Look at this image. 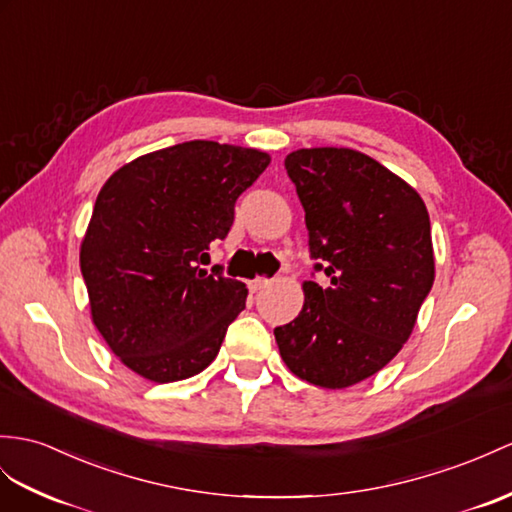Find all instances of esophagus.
<instances>
[{"label":"esophagus","instance_id":"1","mask_svg":"<svg viewBox=\"0 0 512 512\" xmlns=\"http://www.w3.org/2000/svg\"><path fill=\"white\" fill-rule=\"evenodd\" d=\"M269 282H271V280H267V278H254V280H249L247 284H249V291L256 293V291H260V289H265V286H267Z\"/></svg>","mask_w":512,"mask_h":512}]
</instances>
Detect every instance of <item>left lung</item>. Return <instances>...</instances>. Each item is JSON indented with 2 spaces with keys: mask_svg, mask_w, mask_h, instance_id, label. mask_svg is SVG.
I'll return each instance as SVG.
<instances>
[{
  "mask_svg": "<svg viewBox=\"0 0 512 512\" xmlns=\"http://www.w3.org/2000/svg\"><path fill=\"white\" fill-rule=\"evenodd\" d=\"M306 213L304 308L273 330L297 378L347 389L402 350L434 282L428 208L393 171L356 149H297L284 158Z\"/></svg>",
  "mask_w": 512,
  "mask_h": 512,
  "instance_id": "obj_1",
  "label": "left lung"
}]
</instances>
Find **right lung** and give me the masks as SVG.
I'll return each mask as SVG.
<instances>
[{"instance_id":"add662e5","label":"right lung","mask_w":512,"mask_h":512,"mask_svg":"<svg viewBox=\"0 0 512 512\" xmlns=\"http://www.w3.org/2000/svg\"><path fill=\"white\" fill-rule=\"evenodd\" d=\"M269 162L258 149L186 141L128 162L102 186L80 269L95 328L134 373L176 382L219 354L247 289L199 265Z\"/></svg>"}]
</instances>
